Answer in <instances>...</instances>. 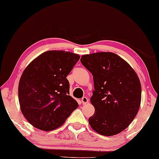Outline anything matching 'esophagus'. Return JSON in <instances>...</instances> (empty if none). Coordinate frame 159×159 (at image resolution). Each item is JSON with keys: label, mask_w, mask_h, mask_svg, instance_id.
<instances>
[{"label": "esophagus", "mask_w": 159, "mask_h": 159, "mask_svg": "<svg viewBox=\"0 0 159 159\" xmlns=\"http://www.w3.org/2000/svg\"><path fill=\"white\" fill-rule=\"evenodd\" d=\"M88 102H89V99H88L87 97H85V96H84V97L82 98V103L83 104H88Z\"/></svg>", "instance_id": "esophagus-1"}]
</instances>
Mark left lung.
I'll list each match as a JSON object with an SVG mask.
<instances>
[{"mask_svg": "<svg viewBox=\"0 0 159 159\" xmlns=\"http://www.w3.org/2000/svg\"><path fill=\"white\" fill-rule=\"evenodd\" d=\"M80 61L93 77L90 102L95 112L88 120L90 125L104 136L120 133L131 124L139 109L142 88L137 73L113 52L84 55Z\"/></svg>", "mask_w": 159, "mask_h": 159, "instance_id": "obj_1", "label": "left lung"}]
</instances>
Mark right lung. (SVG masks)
<instances>
[{"mask_svg":"<svg viewBox=\"0 0 159 159\" xmlns=\"http://www.w3.org/2000/svg\"><path fill=\"white\" fill-rule=\"evenodd\" d=\"M80 57L65 51H47L22 72L18 86L20 110L33 126L52 131L77 108L78 103L69 96L66 77Z\"/></svg>","mask_w":159,"mask_h":159,"instance_id":"add662e5","label":"right lung"}]
</instances>
